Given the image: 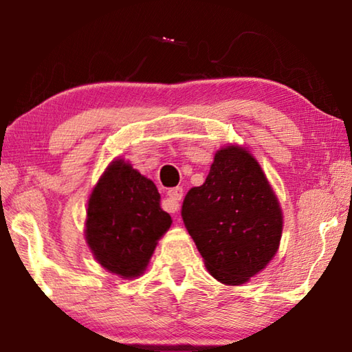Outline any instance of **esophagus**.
Here are the masks:
<instances>
[{
  "label": "esophagus",
  "instance_id": "1",
  "mask_svg": "<svg viewBox=\"0 0 352 352\" xmlns=\"http://www.w3.org/2000/svg\"><path fill=\"white\" fill-rule=\"evenodd\" d=\"M183 197V189L182 188H172L168 190V199L164 200V210L169 212H177L180 208V200Z\"/></svg>",
  "mask_w": 352,
  "mask_h": 352
}]
</instances>
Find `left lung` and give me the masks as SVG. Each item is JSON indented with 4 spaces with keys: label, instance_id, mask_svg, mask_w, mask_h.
Masks as SVG:
<instances>
[{
    "label": "left lung",
    "instance_id": "1",
    "mask_svg": "<svg viewBox=\"0 0 352 352\" xmlns=\"http://www.w3.org/2000/svg\"><path fill=\"white\" fill-rule=\"evenodd\" d=\"M182 217L210 275L225 285L264 270L283 236L275 190L258 160L237 144L216 152L205 183L188 190Z\"/></svg>",
    "mask_w": 352,
    "mask_h": 352
}]
</instances>
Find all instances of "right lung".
I'll return each instance as SVG.
<instances>
[{"label": "right lung", "mask_w": 352, "mask_h": 352, "mask_svg": "<svg viewBox=\"0 0 352 352\" xmlns=\"http://www.w3.org/2000/svg\"><path fill=\"white\" fill-rule=\"evenodd\" d=\"M170 225L151 178L122 158L113 160L88 199L85 241L94 259L119 278H138Z\"/></svg>", "instance_id": "1"}]
</instances>
